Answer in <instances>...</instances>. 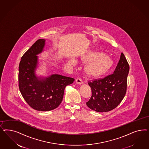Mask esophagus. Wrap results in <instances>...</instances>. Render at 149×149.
Wrapping results in <instances>:
<instances>
[{
	"label": "esophagus",
	"instance_id": "obj_1",
	"mask_svg": "<svg viewBox=\"0 0 149 149\" xmlns=\"http://www.w3.org/2000/svg\"><path fill=\"white\" fill-rule=\"evenodd\" d=\"M76 83L78 84H83L82 79L81 78H79L76 79Z\"/></svg>",
	"mask_w": 149,
	"mask_h": 149
}]
</instances>
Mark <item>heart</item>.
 Returning a JSON list of instances; mask_svg holds the SVG:
<instances>
[{
	"label": "heart",
	"mask_w": 149,
	"mask_h": 149,
	"mask_svg": "<svg viewBox=\"0 0 149 149\" xmlns=\"http://www.w3.org/2000/svg\"><path fill=\"white\" fill-rule=\"evenodd\" d=\"M82 60L88 63L84 66V72L90 77H100L108 72L112 66V61L109 56L95 52L88 53L82 57ZM70 63L74 64L76 61L71 59Z\"/></svg>",
	"instance_id": "heart-1"
}]
</instances>
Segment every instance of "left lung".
<instances>
[{"instance_id":"8db88e82","label":"left lung","mask_w":149,"mask_h":149,"mask_svg":"<svg viewBox=\"0 0 149 149\" xmlns=\"http://www.w3.org/2000/svg\"><path fill=\"white\" fill-rule=\"evenodd\" d=\"M129 71V64L122 53L113 74L88 82L92 93L86 102L87 106L98 112H108L116 108L125 95Z\"/></svg>"}]
</instances>
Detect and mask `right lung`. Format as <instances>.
I'll return each instance as SVG.
<instances>
[{
	"instance_id": "right-lung-1",
	"label": "right lung",
	"mask_w": 149,
	"mask_h": 149,
	"mask_svg": "<svg viewBox=\"0 0 149 149\" xmlns=\"http://www.w3.org/2000/svg\"><path fill=\"white\" fill-rule=\"evenodd\" d=\"M45 39H40L22 56L19 67V86L24 100L34 110L47 111L57 108L63 101L65 87L74 79L58 74L37 76V56L43 52Z\"/></svg>"
}]
</instances>
